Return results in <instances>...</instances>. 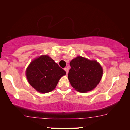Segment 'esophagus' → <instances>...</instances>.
<instances>
[{
	"instance_id": "1",
	"label": "esophagus",
	"mask_w": 130,
	"mask_h": 130,
	"mask_svg": "<svg viewBox=\"0 0 130 130\" xmlns=\"http://www.w3.org/2000/svg\"><path fill=\"white\" fill-rule=\"evenodd\" d=\"M64 70H65V72H66V73H67V74H68V69L67 68H64Z\"/></svg>"
}]
</instances>
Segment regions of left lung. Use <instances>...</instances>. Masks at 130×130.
Here are the masks:
<instances>
[{
	"instance_id": "obj_1",
	"label": "left lung",
	"mask_w": 130,
	"mask_h": 130,
	"mask_svg": "<svg viewBox=\"0 0 130 130\" xmlns=\"http://www.w3.org/2000/svg\"><path fill=\"white\" fill-rule=\"evenodd\" d=\"M70 65L68 79L72 86L79 92L92 91L102 77V67L95 60L78 56L70 61Z\"/></svg>"
}]
</instances>
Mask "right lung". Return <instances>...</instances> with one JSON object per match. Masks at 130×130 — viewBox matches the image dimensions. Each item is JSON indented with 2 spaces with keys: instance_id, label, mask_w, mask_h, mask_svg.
<instances>
[{
  "instance_id": "obj_1",
  "label": "right lung",
  "mask_w": 130,
  "mask_h": 130,
  "mask_svg": "<svg viewBox=\"0 0 130 130\" xmlns=\"http://www.w3.org/2000/svg\"><path fill=\"white\" fill-rule=\"evenodd\" d=\"M26 74L30 84L37 91L45 93L56 87L58 81L65 75L66 72L49 56L43 55L30 63Z\"/></svg>"
}]
</instances>
